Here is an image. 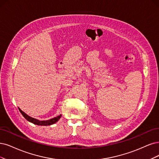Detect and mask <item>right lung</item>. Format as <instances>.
<instances>
[{"label":"right lung","instance_id":"1","mask_svg":"<svg viewBox=\"0 0 159 159\" xmlns=\"http://www.w3.org/2000/svg\"><path fill=\"white\" fill-rule=\"evenodd\" d=\"M19 110L20 111V113L22 114V115L23 116L25 117V119L26 120H27L29 122L33 123V124H34V125H39V126H48V125L50 126V125H52L53 124H54V123L57 122L61 116V115H59L56 117H54V118L48 120H37L36 119L33 118V117H31L30 116H29L25 113L23 112V111H21L20 108H19Z\"/></svg>","mask_w":159,"mask_h":159}]
</instances>
